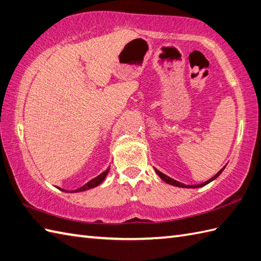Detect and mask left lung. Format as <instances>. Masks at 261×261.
<instances>
[{"label": "left lung", "instance_id": "obj_1", "mask_svg": "<svg viewBox=\"0 0 261 261\" xmlns=\"http://www.w3.org/2000/svg\"><path fill=\"white\" fill-rule=\"evenodd\" d=\"M225 167V166H224ZM224 167L223 169H221L220 170L216 175H214L213 177H211L210 179H207L206 182H204V183H201V184H195V185H185V184H183V183H181V182H178V181H175V179H173L172 177H170V176H167V175H165V174H163V173L162 172H160L158 169H155V172H156V174H158L162 179H163V181L165 182V183H167V184H171V185H174V187H178V188H187V189H196V188H201V187H204V185H206V184H209L210 182H212L213 179H216L220 174H221L222 173V171L224 170Z\"/></svg>", "mask_w": 261, "mask_h": 261}]
</instances>
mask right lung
Here are the masks:
<instances>
[{"mask_svg":"<svg viewBox=\"0 0 261 261\" xmlns=\"http://www.w3.org/2000/svg\"><path fill=\"white\" fill-rule=\"evenodd\" d=\"M109 169H111V166H108L107 170L105 172H102L101 174H99L97 177L90 179L88 183H86L85 185H83L82 188H79L77 190H73V191H71V192H83V191H86V190H89V189H92V188H95V187H98V185H99L103 181V179L106 178L108 172H109ZM61 191H63V192H68V191L63 190V189H61Z\"/></svg>","mask_w":261,"mask_h":261,"instance_id":"1","label":"right lung"}]
</instances>
